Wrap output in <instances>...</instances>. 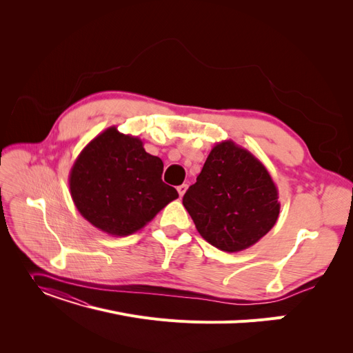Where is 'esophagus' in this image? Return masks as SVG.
Instances as JSON below:
<instances>
[{
  "mask_svg": "<svg viewBox=\"0 0 353 353\" xmlns=\"http://www.w3.org/2000/svg\"><path fill=\"white\" fill-rule=\"evenodd\" d=\"M188 189H189V184H186V183H183V184H180V186L177 188V192H179L180 197H183V196H184V193H186V192H188Z\"/></svg>",
  "mask_w": 353,
  "mask_h": 353,
  "instance_id": "1",
  "label": "esophagus"
}]
</instances>
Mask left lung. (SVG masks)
<instances>
[{"label":"left lung","mask_w":353,"mask_h":353,"mask_svg":"<svg viewBox=\"0 0 353 353\" xmlns=\"http://www.w3.org/2000/svg\"><path fill=\"white\" fill-rule=\"evenodd\" d=\"M200 236L234 253L259 242L277 221L279 193L265 164L232 140L217 143L183 196Z\"/></svg>","instance_id":"8db88e82"}]
</instances>
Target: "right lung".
<instances>
[{
    "instance_id": "add662e5",
    "label": "right lung",
    "mask_w": 353,
    "mask_h": 353,
    "mask_svg": "<svg viewBox=\"0 0 353 353\" xmlns=\"http://www.w3.org/2000/svg\"><path fill=\"white\" fill-rule=\"evenodd\" d=\"M163 161L148 154L139 137L108 127L74 161L70 193L80 214L101 232L133 234L179 197L161 180Z\"/></svg>"
}]
</instances>
